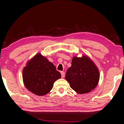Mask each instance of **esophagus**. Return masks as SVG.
<instances>
[{
    "label": "esophagus",
    "mask_w": 124,
    "mask_h": 124,
    "mask_svg": "<svg viewBox=\"0 0 124 124\" xmlns=\"http://www.w3.org/2000/svg\"><path fill=\"white\" fill-rule=\"evenodd\" d=\"M61 74L62 78H64L65 76V72L64 71H61Z\"/></svg>",
    "instance_id": "esophagus-1"
}]
</instances>
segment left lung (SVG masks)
<instances>
[{"label": "left lung", "instance_id": "left-lung-1", "mask_svg": "<svg viewBox=\"0 0 124 124\" xmlns=\"http://www.w3.org/2000/svg\"><path fill=\"white\" fill-rule=\"evenodd\" d=\"M65 78L76 93H88L97 85L99 70L93 61L86 56L74 57L71 66L67 70Z\"/></svg>", "mask_w": 124, "mask_h": 124}]
</instances>
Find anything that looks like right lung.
I'll use <instances>...</instances> for the list:
<instances>
[{
  "instance_id": "1",
  "label": "right lung",
  "mask_w": 124,
  "mask_h": 124,
  "mask_svg": "<svg viewBox=\"0 0 124 124\" xmlns=\"http://www.w3.org/2000/svg\"><path fill=\"white\" fill-rule=\"evenodd\" d=\"M61 77L55 65L39 53L27 62L23 70L25 87L38 96H43L49 93L55 81Z\"/></svg>"
}]
</instances>
